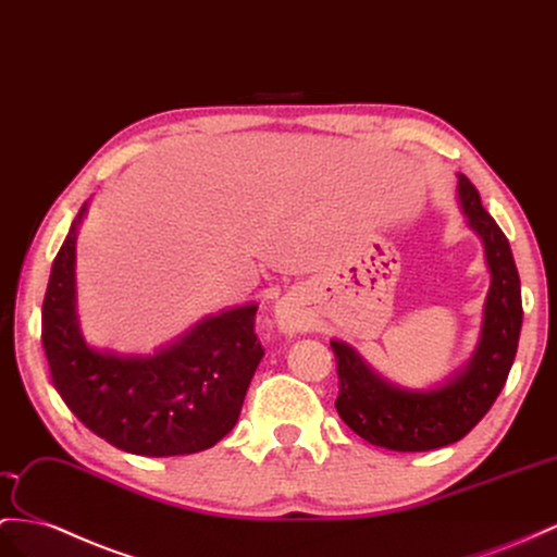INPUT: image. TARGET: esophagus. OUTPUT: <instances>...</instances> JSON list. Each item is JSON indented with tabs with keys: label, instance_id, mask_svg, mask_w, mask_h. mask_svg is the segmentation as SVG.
Listing matches in <instances>:
<instances>
[{
	"label": "esophagus",
	"instance_id": "34e87169",
	"mask_svg": "<svg viewBox=\"0 0 557 557\" xmlns=\"http://www.w3.org/2000/svg\"><path fill=\"white\" fill-rule=\"evenodd\" d=\"M275 322L284 334H296L298 330H304L306 326L304 312L292 301V298H282V301L275 306Z\"/></svg>",
	"mask_w": 557,
	"mask_h": 557
}]
</instances>
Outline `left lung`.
I'll return each mask as SVG.
<instances>
[{"label":"left lung","mask_w":557,"mask_h":557,"mask_svg":"<svg viewBox=\"0 0 557 557\" xmlns=\"http://www.w3.org/2000/svg\"><path fill=\"white\" fill-rule=\"evenodd\" d=\"M459 202L480 235L492 273L480 344L463 372L433 391H405L372 372L344 341H332L338 372L336 411L350 431L393 451H428L466 437L506 386L522 326L520 275L502 227L459 174Z\"/></svg>","instance_id":"left-lung-1"}]
</instances>
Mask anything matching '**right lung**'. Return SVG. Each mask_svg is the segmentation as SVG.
<instances>
[{
    "label": "right lung",
    "mask_w": 557,
    "mask_h": 557,
    "mask_svg": "<svg viewBox=\"0 0 557 557\" xmlns=\"http://www.w3.org/2000/svg\"><path fill=\"white\" fill-rule=\"evenodd\" d=\"M84 211L53 259L41 306L53 388L91 433L122 451L181 456L213 447L237 423L263 358L253 334L256 304L211 315L146 358L91 348L75 310V242Z\"/></svg>",
    "instance_id": "obj_1"
}]
</instances>
